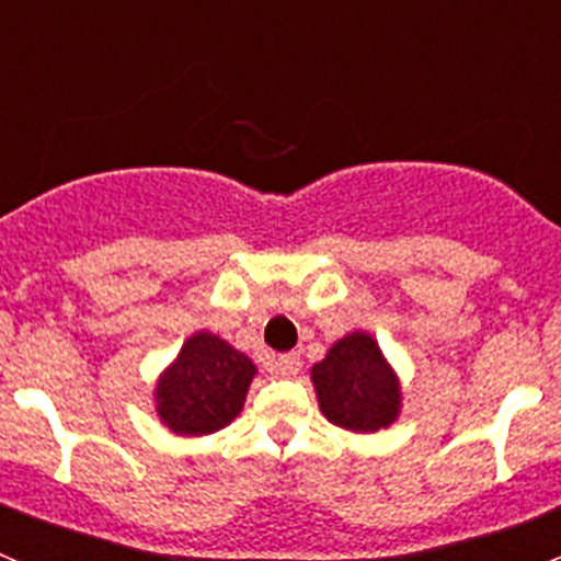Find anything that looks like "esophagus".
I'll return each mask as SVG.
<instances>
[{"mask_svg": "<svg viewBox=\"0 0 561 561\" xmlns=\"http://www.w3.org/2000/svg\"><path fill=\"white\" fill-rule=\"evenodd\" d=\"M276 375L279 377H293V375H298V369H301V355L298 353H287V355H279V358H276Z\"/></svg>", "mask_w": 561, "mask_h": 561, "instance_id": "34e87169", "label": "esophagus"}]
</instances>
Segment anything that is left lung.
<instances>
[{"instance_id":"8db88e82","label":"left lung","mask_w":561,"mask_h":561,"mask_svg":"<svg viewBox=\"0 0 561 561\" xmlns=\"http://www.w3.org/2000/svg\"><path fill=\"white\" fill-rule=\"evenodd\" d=\"M322 415L350 432H377L399 415V382L375 339L350 333L312 369Z\"/></svg>"}]
</instances>
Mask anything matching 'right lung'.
Here are the masks:
<instances>
[{"mask_svg":"<svg viewBox=\"0 0 561 561\" xmlns=\"http://www.w3.org/2000/svg\"><path fill=\"white\" fill-rule=\"evenodd\" d=\"M252 360L214 333H195L157 386V412L175 434H211L244 407Z\"/></svg>","mask_w":561,"mask_h":561,"instance_id":"right-lung-1","label":"right lung"}]
</instances>
